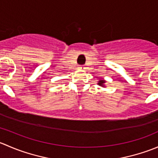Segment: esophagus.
Returning a JSON list of instances; mask_svg holds the SVG:
<instances>
[{
    "label": "esophagus",
    "instance_id": "1",
    "mask_svg": "<svg viewBox=\"0 0 158 158\" xmlns=\"http://www.w3.org/2000/svg\"><path fill=\"white\" fill-rule=\"evenodd\" d=\"M79 69H80V70L84 69V66H79Z\"/></svg>",
    "mask_w": 158,
    "mask_h": 158
}]
</instances>
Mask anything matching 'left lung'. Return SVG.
I'll return each mask as SVG.
<instances>
[{"label":"left lung","mask_w":158,"mask_h":158,"mask_svg":"<svg viewBox=\"0 0 158 158\" xmlns=\"http://www.w3.org/2000/svg\"><path fill=\"white\" fill-rule=\"evenodd\" d=\"M105 82H106V81L100 80L99 82H98V85H102V86H103V83H105Z\"/></svg>","instance_id":"8db88e82"}]
</instances>
